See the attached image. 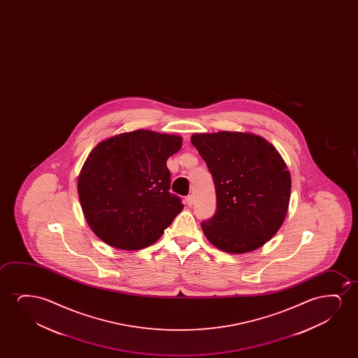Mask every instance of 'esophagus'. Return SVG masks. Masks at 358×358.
<instances>
[{
    "label": "esophagus",
    "instance_id": "34e87169",
    "mask_svg": "<svg viewBox=\"0 0 358 358\" xmlns=\"http://www.w3.org/2000/svg\"><path fill=\"white\" fill-rule=\"evenodd\" d=\"M186 204L188 206H193V196H187V198H186Z\"/></svg>",
    "mask_w": 358,
    "mask_h": 358
}]
</instances>
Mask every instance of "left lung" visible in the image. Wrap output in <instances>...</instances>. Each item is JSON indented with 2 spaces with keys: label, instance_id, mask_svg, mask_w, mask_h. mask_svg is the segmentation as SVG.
Segmentation results:
<instances>
[{
  "label": "left lung",
  "instance_id": "1",
  "mask_svg": "<svg viewBox=\"0 0 358 358\" xmlns=\"http://www.w3.org/2000/svg\"><path fill=\"white\" fill-rule=\"evenodd\" d=\"M191 142L215 186V214L201 221L206 238L227 253L259 248L287 214L291 177L282 157L250 133H196Z\"/></svg>",
  "mask_w": 358,
  "mask_h": 358
}]
</instances>
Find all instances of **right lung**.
Wrapping results in <instances>:
<instances>
[{"instance_id": "right-lung-1", "label": "right lung", "mask_w": 358, "mask_h": 358, "mask_svg": "<svg viewBox=\"0 0 358 358\" xmlns=\"http://www.w3.org/2000/svg\"><path fill=\"white\" fill-rule=\"evenodd\" d=\"M181 145V137L138 129L94 148L78 177V194L100 240L134 250L162 237L183 209L181 198L170 193L166 166Z\"/></svg>"}]
</instances>
